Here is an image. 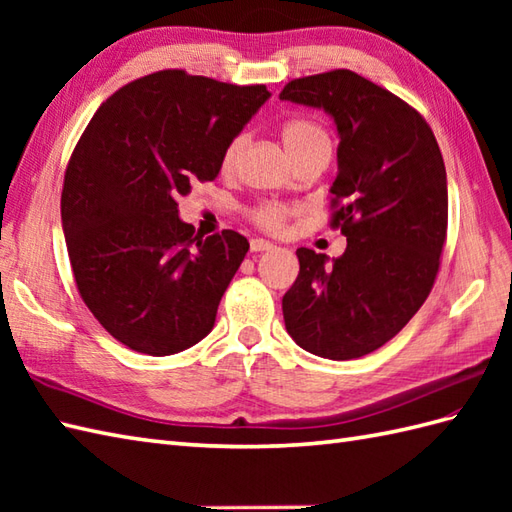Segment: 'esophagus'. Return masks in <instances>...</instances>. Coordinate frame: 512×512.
<instances>
[{
    "instance_id": "34e87169",
    "label": "esophagus",
    "mask_w": 512,
    "mask_h": 512,
    "mask_svg": "<svg viewBox=\"0 0 512 512\" xmlns=\"http://www.w3.org/2000/svg\"><path fill=\"white\" fill-rule=\"evenodd\" d=\"M275 246L270 244V242H266V239H250V250H253V253H264V250H273Z\"/></svg>"
}]
</instances>
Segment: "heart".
I'll use <instances>...</instances> for the list:
<instances>
[{
	"label": "heart",
	"instance_id": "1",
	"mask_svg": "<svg viewBox=\"0 0 512 512\" xmlns=\"http://www.w3.org/2000/svg\"><path fill=\"white\" fill-rule=\"evenodd\" d=\"M281 140H284V147L292 160H297L299 156L308 154V151L330 147V138H328V134H325V129L317 123L308 121V118H292V121L281 125ZM244 145H246L244 136H235L231 143L226 145L224 154H222V169L224 171L235 169L239 156H242ZM295 211L297 209H292V206H286V204L264 202L257 206L253 217L259 226L268 228V231H279V228H284L286 220Z\"/></svg>",
	"mask_w": 512,
	"mask_h": 512
}]
</instances>
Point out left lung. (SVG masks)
I'll use <instances>...</instances> for the list:
<instances>
[{
	"label": "left lung",
	"mask_w": 512,
	"mask_h": 512,
	"mask_svg": "<svg viewBox=\"0 0 512 512\" xmlns=\"http://www.w3.org/2000/svg\"><path fill=\"white\" fill-rule=\"evenodd\" d=\"M281 101L328 114L336 132L332 226L341 257L297 248L299 277L284 321L310 354L350 361L383 347L429 297L447 237L449 193L427 121L398 96L352 70L290 81Z\"/></svg>",
	"instance_id": "left-lung-1"
}]
</instances>
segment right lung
<instances>
[{
  "label": "right lung",
  "instance_id": "obj_1",
  "mask_svg": "<svg viewBox=\"0 0 512 512\" xmlns=\"http://www.w3.org/2000/svg\"><path fill=\"white\" fill-rule=\"evenodd\" d=\"M268 99L266 85L162 70L114 92L83 132L61 226L85 306L129 350L178 354L213 330L248 242L195 233L178 200L215 180L226 145Z\"/></svg>",
  "mask_w": 512,
  "mask_h": 512
}]
</instances>
